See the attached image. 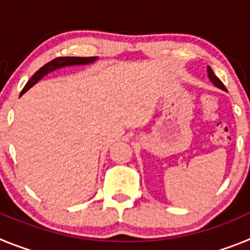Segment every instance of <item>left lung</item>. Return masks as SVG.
<instances>
[{"label": "left lung", "instance_id": "1", "mask_svg": "<svg viewBox=\"0 0 250 250\" xmlns=\"http://www.w3.org/2000/svg\"><path fill=\"white\" fill-rule=\"evenodd\" d=\"M208 76H209L210 81L214 83V85L216 86V87H219V89H222V90H224V91H227L224 83H223L222 81H220L219 79H218V77L215 76V74H214L213 70H211V68L209 67V66H208Z\"/></svg>", "mask_w": 250, "mask_h": 250}]
</instances>
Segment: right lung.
<instances>
[{
  "mask_svg": "<svg viewBox=\"0 0 250 250\" xmlns=\"http://www.w3.org/2000/svg\"><path fill=\"white\" fill-rule=\"evenodd\" d=\"M98 60V57H56L52 61L47 62L46 65H43L42 67L40 68L39 71L35 72L34 76L31 77L28 83H26L25 87L22 89L21 95L25 94L28 89H31L37 81H40L43 76L48 74L51 71H55L57 68L65 67V66H75V65H89V63L95 62ZM20 95V96H21Z\"/></svg>",
  "mask_w": 250,
  "mask_h": 250,
  "instance_id": "obj_1",
  "label": "right lung"
}]
</instances>
